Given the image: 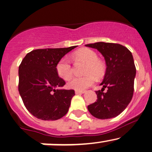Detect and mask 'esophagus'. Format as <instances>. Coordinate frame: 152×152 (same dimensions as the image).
I'll use <instances>...</instances> for the list:
<instances>
[{
    "label": "esophagus",
    "instance_id": "1",
    "mask_svg": "<svg viewBox=\"0 0 152 152\" xmlns=\"http://www.w3.org/2000/svg\"><path fill=\"white\" fill-rule=\"evenodd\" d=\"M85 91H78V90H76L75 91V94H84L85 93Z\"/></svg>",
    "mask_w": 152,
    "mask_h": 152
}]
</instances>
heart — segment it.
Instances as JSON below:
<instances>
[{
  "label": "heart",
  "mask_w": 152,
  "mask_h": 152,
  "mask_svg": "<svg viewBox=\"0 0 152 152\" xmlns=\"http://www.w3.org/2000/svg\"><path fill=\"white\" fill-rule=\"evenodd\" d=\"M76 58L86 63L84 73L87 74L84 77H73L68 82V86L75 90L82 91L94 83V77H100L105 72L104 64L98 60V55L94 50L88 48H83L78 50L75 54ZM56 70L58 75L63 80H67L72 73L71 64L68 57H63L58 61L56 66Z\"/></svg>",
  "instance_id": "obj_1"
}]
</instances>
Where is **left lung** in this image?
Returning a JSON list of instances; mask_svg holds the SVG:
<instances>
[{
  "mask_svg": "<svg viewBox=\"0 0 152 152\" xmlns=\"http://www.w3.org/2000/svg\"><path fill=\"white\" fill-rule=\"evenodd\" d=\"M85 46L96 49L103 56L107 66L100 84L102 89L96 91L97 101L88 105V110L100 119L117 117L126 108L133 95L136 68L132 53L116 43L99 42ZM106 87L108 91L103 92Z\"/></svg>",
  "mask_w": 152,
  "mask_h": 152,
  "instance_id": "left-lung-1",
  "label": "left lung"
}]
</instances>
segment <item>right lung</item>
Instances as JSON below:
<instances>
[{"instance_id": "obj_1", "label": "right lung", "mask_w": 152, "mask_h": 152, "mask_svg": "<svg viewBox=\"0 0 152 152\" xmlns=\"http://www.w3.org/2000/svg\"><path fill=\"white\" fill-rule=\"evenodd\" d=\"M40 49L26 55L19 67V92L31 115L54 121L67 114L75 91L62 88L66 82L56 70L57 63L75 48Z\"/></svg>"}]
</instances>
